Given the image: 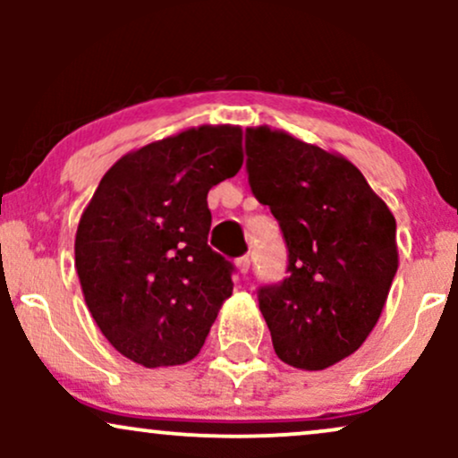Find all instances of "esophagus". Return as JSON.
I'll use <instances>...</instances> for the list:
<instances>
[{
    "label": "esophagus",
    "instance_id": "34e87169",
    "mask_svg": "<svg viewBox=\"0 0 458 458\" xmlns=\"http://www.w3.org/2000/svg\"><path fill=\"white\" fill-rule=\"evenodd\" d=\"M236 269L241 273L250 271V256H241V259H236Z\"/></svg>",
    "mask_w": 458,
    "mask_h": 458
}]
</instances>
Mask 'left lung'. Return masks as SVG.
Instances as JSON below:
<instances>
[{
  "mask_svg": "<svg viewBox=\"0 0 458 458\" xmlns=\"http://www.w3.org/2000/svg\"><path fill=\"white\" fill-rule=\"evenodd\" d=\"M247 176L280 222L288 277L259 288L284 364L325 370L368 338L398 269L396 219L343 155L271 127L245 131Z\"/></svg>",
  "mask_w": 458,
  "mask_h": 458,
  "instance_id": "8db88e82",
  "label": "left lung"
}]
</instances>
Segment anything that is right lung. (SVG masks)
<instances>
[{
	"mask_svg": "<svg viewBox=\"0 0 458 458\" xmlns=\"http://www.w3.org/2000/svg\"><path fill=\"white\" fill-rule=\"evenodd\" d=\"M243 131L202 124L118 159L79 219L75 269L98 329L146 368L199 353L233 262L208 247V189L243 165Z\"/></svg>",
	"mask_w": 458,
	"mask_h": 458,
	"instance_id": "obj_1",
	"label": "right lung"
}]
</instances>
